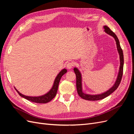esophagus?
<instances>
[{"mask_svg": "<svg viewBox=\"0 0 134 134\" xmlns=\"http://www.w3.org/2000/svg\"><path fill=\"white\" fill-rule=\"evenodd\" d=\"M74 65V64L73 63L69 62L66 64V68L68 69H71L72 67H73Z\"/></svg>", "mask_w": 134, "mask_h": 134, "instance_id": "1", "label": "esophagus"}]
</instances>
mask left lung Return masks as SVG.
Segmentation results:
<instances>
[{"label": "left lung", "mask_w": 134, "mask_h": 134, "mask_svg": "<svg viewBox=\"0 0 134 134\" xmlns=\"http://www.w3.org/2000/svg\"><path fill=\"white\" fill-rule=\"evenodd\" d=\"M104 28V31L105 32L111 36L115 38L116 42V45H117V50H118L119 54L120 55V66L119 69V72L118 74V76H117V79L116 80V82L113 85V87H111L109 90L106 91L102 94H96V95H90L88 94H85L82 91V75H81L80 72L79 70L77 69L76 68H74V71L76 75V89H77V92H78V94L79 96L82 98L84 99L88 100H98L102 99L106 97H108V96L110 95L111 93H112L117 88H118L119 85L121 83V79H122V75H123V68H124V54H123V51L122 48H121L119 40L117 38V36L115 35L114 32H112L110 28L107 26H104L103 27Z\"/></svg>", "instance_id": "1"}]
</instances>
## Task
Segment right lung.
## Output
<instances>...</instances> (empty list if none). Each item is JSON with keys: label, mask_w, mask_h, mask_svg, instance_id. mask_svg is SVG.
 <instances>
[{"label": "right lung", "mask_w": 134, "mask_h": 134, "mask_svg": "<svg viewBox=\"0 0 134 134\" xmlns=\"http://www.w3.org/2000/svg\"><path fill=\"white\" fill-rule=\"evenodd\" d=\"M67 72V70L65 69H64L62 71H61L57 76L56 77V78L54 80L53 86H52L51 90L47 93L46 94H44L41 96H38V97H30V96H27L25 95H23L21 94V93L19 92L16 89L15 90L18 92V94L20 96H21L23 98H25L28 100L31 101V102H33L37 103H46L47 102H49L52 99H53L54 97L56 96V93H57L58 89L59 87V84L60 82V80L61 79L62 76L65 74Z\"/></svg>", "instance_id": "1"}]
</instances>
